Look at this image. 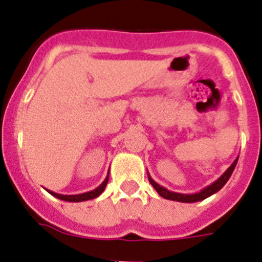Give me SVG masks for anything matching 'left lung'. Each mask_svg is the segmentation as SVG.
<instances>
[{"label": "left lung", "instance_id": "1", "mask_svg": "<svg viewBox=\"0 0 262 262\" xmlns=\"http://www.w3.org/2000/svg\"><path fill=\"white\" fill-rule=\"evenodd\" d=\"M237 163V159L235 160L234 163L231 164L230 168L227 169V171L223 173L221 178L218 179V180L215 181V183H213L211 185H209V187H206L205 189H202L200 193H194V194H181V193H175V192H169V190H167L166 188L160 187L159 184L155 183L154 180H152L150 176H148V181H150V184H151L152 187L155 188V190H157L158 193H159V195H162L163 199H167V200H172V201H179V202H197V201H202V200L207 199L209 195L214 194V193L218 192L219 189H222V187L225 185L226 183H227V180L230 179L231 173H232V171L235 169V166H236Z\"/></svg>", "mask_w": 262, "mask_h": 262}]
</instances>
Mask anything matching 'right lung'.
I'll return each mask as SVG.
<instances>
[{"instance_id":"add662e5","label":"right lung","mask_w":262,"mask_h":262,"mask_svg":"<svg viewBox=\"0 0 262 262\" xmlns=\"http://www.w3.org/2000/svg\"><path fill=\"white\" fill-rule=\"evenodd\" d=\"M108 178L110 176H107L105 178V180L103 181L100 185H99L96 189L91 190V192H87V193H83V194H75V195H63V194H57V193H53V192H48L51 193L52 195H55L56 199H60L62 200V201H69V202H81V201H87V200H93V199H96L99 194H102V192L104 190L105 185H107L108 183Z\"/></svg>"}]
</instances>
